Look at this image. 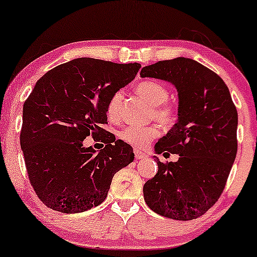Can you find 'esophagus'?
Listing matches in <instances>:
<instances>
[{
	"label": "esophagus",
	"mask_w": 257,
	"mask_h": 257,
	"mask_svg": "<svg viewBox=\"0 0 257 257\" xmlns=\"http://www.w3.org/2000/svg\"><path fill=\"white\" fill-rule=\"evenodd\" d=\"M134 155H135V158H137V159H143V158L147 157L146 153L139 151V150H134Z\"/></svg>",
	"instance_id": "34e87169"
}]
</instances>
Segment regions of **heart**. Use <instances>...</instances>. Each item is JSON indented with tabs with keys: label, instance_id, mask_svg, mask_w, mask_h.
Masks as SVG:
<instances>
[{
	"label": "heart",
	"instance_id": "b5f03b06",
	"mask_svg": "<svg viewBox=\"0 0 257 257\" xmlns=\"http://www.w3.org/2000/svg\"><path fill=\"white\" fill-rule=\"evenodd\" d=\"M135 90L150 105H152L151 116L161 125L169 128L175 123L176 108L167 101L169 98V90L163 83L153 79H145L139 82ZM123 99V91L112 94L106 106V113L110 119H117L119 114L120 101ZM159 132L155 125H126L119 132L120 140L135 147H146L151 141L157 139Z\"/></svg>",
	"mask_w": 257,
	"mask_h": 257
}]
</instances>
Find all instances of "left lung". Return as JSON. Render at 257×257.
Masks as SVG:
<instances>
[{"label":"left lung","mask_w":257,"mask_h":257,"mask_svg":"<svg viewBox=\"0 0 257 257\" xmlns=\"http://www.w3.org/2000/svg\"><path fill=\"white\" fill-rule=\"evenodd\" d=\"M141 77L172 82L179 91V120L156 152L179 155L162 163L144 185L146 204L169 219L202 216L222 194L238 149V113L222 78L204 65L175 58L145 66Z\"/></svg>","instance_id":"left-lung-1"}]
</instances>
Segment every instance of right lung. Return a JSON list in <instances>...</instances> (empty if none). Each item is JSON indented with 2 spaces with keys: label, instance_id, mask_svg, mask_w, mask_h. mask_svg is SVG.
I'll use <instances>...</instances> for the list:
<instances>
[{
  "label": "right lung",
  "instance_id": "obj_1",
  "mask_svg": "<svg viewBox=\"0 0 257 257\" xmlns=\"http://www.w3.org/2000/svg\"><path fill=\"white\" fill-rule=\"evenodd\" d=\"M141 65L78 58L37 81L23 107L20 146L29 181L44 205L82 213L104 202L114 174L134 159L131 145L106 132L112 94L135 78ZM104 135L98 154L83 148Z\"/></svg>",
  "mask_w": 257,
  "mask_h": 257
}]
</instances>
